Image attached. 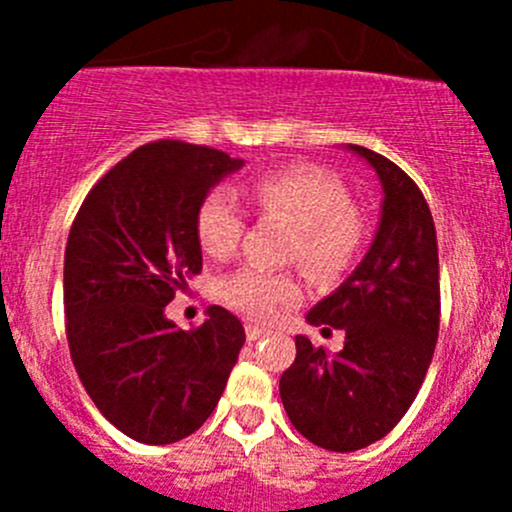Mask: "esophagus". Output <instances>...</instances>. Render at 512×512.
Returning <instances> with one entry per match:
<instances>
[{
	"label": "esophagus",
	"mask_w": 512,
	"mask_h": 512,
	"mask_svg": "<svg viewBox=\"0 0 512 512\" xmlns=\"http://www.w3.org/2000/svg\"><path fill=\"white\" fill-rule=\"evenodd\" d=\"M245 334H247V339H250V342H260V339L270 337V329L257 327V324H247V327H245Z\"/></svg>",
	"instance_id": "obj_1"
}]
</instances>
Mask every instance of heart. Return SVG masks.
<instances>
[{
	"mask_svg": "<svg viewBox=\"0 0 512 512\" xmlns=\"http://www.w3.org/2000/svg\"><path fill=\"white\" fill-rule=\"evenodd\" d=\"M247 195L262 215L294 225L287 257L299 260L319 280H334L354 265L364 245L366 225L347 185L317 165H287L260 175ZM245 232V213L230 190H210L195 213V235L215 260L235 255ZM220 299L255 322H270L302 297L292 272L247 265L220 280Z\"/></svg>",
	"mask_w": 512,
	"mask_h": 512,
	"instance_id": "obj_1",
	"label": "heart"
}]
</instances>
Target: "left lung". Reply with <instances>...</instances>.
Wrapping results in <instances>:
<instances>
[{"mask_svg": "<svg viewBox=\"0 0 512 512\" xmlns=\"http://www.w3.org/2000/svg\"><path fill=\"white\" fill-rule=\"evenodd\" d=\"M379 173L381 223L364 262L307 314L314 327L344 329L329 354L294 337L297 359L280 396L292 426L314 446L349 453L384 438L414 404L441 324L438 242L418 185L396 163L349 146Z\"/></svg>", "mask_w": 512, "mask_h": 512, "instance_id": "obj_1", "label": "left lung"}]
</instances>
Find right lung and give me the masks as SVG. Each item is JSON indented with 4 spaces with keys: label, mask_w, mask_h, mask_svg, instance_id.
<instances>
[{
    "label": "right lung",
    "mask_w": 512,
    "mask_h": 512,
    "mask_svg": "<svg viewBox=\"0 0 512 512\" xmlns=\"http://www.w3.org/2000/svg\"><path fill=\"white\" fill-rule=\"evenodd\" d=\"M240 165L218 148L146 143L98 180L71 225V361L96 409L133 441L163 446L198 431L245 344L240 319L218 304L190 332L165 319V304L203 270L200 200Z\"/></svg>",
    "instance_id": "right-lung-1"
}]
</instances>
